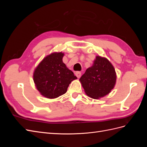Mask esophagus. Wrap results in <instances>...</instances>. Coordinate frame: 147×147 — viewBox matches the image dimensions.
<instances>
[{
	"label": "esophagus",
	"instance_id": "1",
	"mask_svg": "<svg viewBox=\"0 0 147 147\" xmlns=\"http://www.w3.org/2000/svg\"><path fill=\"white\" fill-rule=\"evenodd\" d=\"M75 75H76L77 78H80L81 77V75H82V73L80 72H76L75 73Z\"/></svg>",
	"mask_w": 147,
	"mask_h": 147
}]
</instances>
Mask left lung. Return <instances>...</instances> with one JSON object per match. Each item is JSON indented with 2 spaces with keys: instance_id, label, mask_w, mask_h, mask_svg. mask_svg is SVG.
Masks as SVG:
<instances>
[{
  "instance_id": "1",
  "label": "left lung",
  "mask_w": 147,
  "mask_h": 147,
  "mask_svg": "<svg viewBox=\"0 0 147 147\" xmlns=\"http://www.w3.org/2000/svg\"><path fill=\"white\" fill-rule=\"evenodd\" d=\"M116 79V72L112 64L105 57L97 56L93 65L86 69L80 80L86 94L97 99L110 92Z\"/></svg>"
}]
</instances>
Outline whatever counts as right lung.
Here are the masks:
<instances>
[{"label":"right lung","instance_id":"right-lung-1","mask_svg":"<svg viewBox=\"0 0 147 147\" xmlns=\"http://www.w3.org/2000/svg\"><path fill=\"white\" fill-rule=\"evenodd\" d=\"M64 53H54L44 58L35 69L34 82L40 94L54 99L67 92L69 84L77 79L63 62Z\"/></svg>","mask_w":147,"mask_h":147}]
</instances>
